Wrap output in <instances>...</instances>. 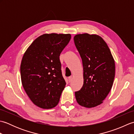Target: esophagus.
Listing matches in <instances>:
<instances>
[{
  "instance_id": "obj_1",
  "label": "esophagus",
  "mask_w": 134,
  "mask_h": 134,
  "mask_svg": "<svg viewBox=\"0 0 134 134\" xmlns=\"http://www.w3.org/2000/svg\"><path fill=\"white\" fill-rule=\"evenodd\" d=\"M72 76H70L69 77V82H71L72 81Z\"/></svg>"
}]
</instances>
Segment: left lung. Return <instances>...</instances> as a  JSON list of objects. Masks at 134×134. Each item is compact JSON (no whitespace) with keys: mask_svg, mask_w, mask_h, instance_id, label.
I'll return each mask as SVG.
<instances>
[{"mask_svg":"<svg viewBox=\"0 0 134 134\" xmlns=\"http://www.w3.org/2000/svg\"><path fill=\"white\" fill-rule=\"evenodd\" d=\"M74 40L83 67V85L75 92L76 101L84 107H94L102 103L112 87L114 59L101 37L85 33L75 36Z\"/></svg>","mask_w":134,"mask_h":134,"instance_id":"8db88e82","label":"left lung"}]
</instances>
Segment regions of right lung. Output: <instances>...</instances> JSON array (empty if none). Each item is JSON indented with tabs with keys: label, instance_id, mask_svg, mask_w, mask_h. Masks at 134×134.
Segmentation results:
<instances>
[{
	"label": "right lung",
	"instance_id": "right-lung-1",
	"mask_svg": "<svg viewBox=\"0 0 134 134\" xmlns=\"http://www.w3.org/2000/svg\"><path fill=\"white\" fill-rule=\"evenodd\" d=\"M71 39L70 34H45L27 48L21 64L22 84L34 104L51 109L59 103L65 81L59 56Z\"/></svg>",
	"mask_w": 134,
	"mask_h": 134
}]
</instances>
